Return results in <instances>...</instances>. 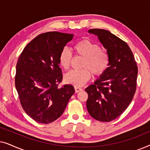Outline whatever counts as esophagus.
Instances as JSON below:
<instances>
[{
    "label": "esophagus",
    "mask_w": 150,
    "mask_h": 150,
    "mask_svg": "<svg viewBox=\"0 0 150 150\" xmlns=\"http://www.w3.org/2000/svg\"><path fill=\"white\" fill-rule=\"evenodd\" d=\"M74 89H75L76 93H79V92L83 91V89L79 87H74Z\"/></svg>",
    "instance_id": "esophagus-1"
}]
</instances>
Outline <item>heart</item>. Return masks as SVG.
Listing matches in <instances>:
<instances>
[{
  "mask_svg": "<svg viewBox=\"0 0 150 150\" xmlns=\"http://www.w3.org/2000/svg\"><path fill=\"white\" fill-rule=\"evenodd\" d=\"M74 50L77 56L84 58L81 70H71L65 76L67 83L81 87L89 81L91 71L94 76H98L104 73L109 65V55L106 50L101 49L100 45L89 40H82L74 44ZM72 54L68 49L64 48L59 54V64L63 69L70 67Z\"/></svg>",
  "mask_w": 150,
  "mask_h": 150,
  "instance_id": "1",
  "label": "heart"
}]
</instances>
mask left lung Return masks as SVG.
I'll return each instance as SVG.
<instances>
[{"label":"left lung","instance_id":"obj_1","mask_svg":"<svg viewBox=\"0 0 150 150\" xmlns=\"http://www.w3.org/2000/svg\"><path fill=\"white\" fill-rule=\"evenodd\" d=\"M98 36L109 55V65L100 79L85 89L87 108L95 120L108 122L120 117L136 91L138 67L130 47L108 30H89Z\"/></svg>","mask_w":150,"mask_h":150}]
</instances>
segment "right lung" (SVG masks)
<instances>
[{
	"label": "right lung",
	"mask_w": 150,
	"mask_h": 150,
	"mask_svg": "<svg viewBox=\"0 0 150 150\" xmlns=\"http://www.w3.org/2000/svg\"><path fill=\"white\" fill-rule=\"evenodd\" d=\"M73 37L57 31L40 34L20 55L16 88L24 110L37 122L49 124L57 120L74 93L72 85L58 87L63 79L59 54Z\"/></svg>",
	"instance_id": "right-lung-1"
}]
</instances>
